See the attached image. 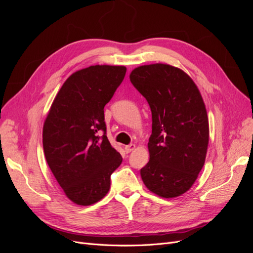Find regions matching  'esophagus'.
Returning a JSON list of instances; mask_svg holds the SVG:
<instances>
[{"label":"esophagus","mask_w":253,"mask_h":253,"mask_svg":"<svg viewBox=\"0 0 253 253\" xmlns=\"http://www.w3.org/2000/svg\"><path fill=\"white\" fill-rule=\"evenodd\" d=\"M135 148H136V145L135 144H128V145H126V151L127 152V153H129V152H132V151H134L135 150Z\"/></svg>","instance_id":"34e87169"}]
</instances>
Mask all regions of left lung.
<instances>
[{
  "label": "left lung",
  "instance_id": "1",
  "mask_svg": "<svg viewBox=\"0 0 253 253\" xmlns=\"http://www.w3.org/2000/svg\"><path fill=\"white\" fill-rule=\"evenodd\" d=\"M129 80L152 112L142 181L160 197L180 196L197 179L208 150L209 120L201 91L188 74L169 64L138 66Z\"/></svg>",
  "mask_w": 253,
  "mask_h": 253
}]
</instances>
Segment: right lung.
Returning <instances> with one entry per match:
<instances>
[{"mask_svg": "<svg viewBox=\"0 0 253 253\" xmlns=\"http://www.w3.org/2000/svg\"><path fill=\"white\" fill-rule=\"evenodd\" d=\"M126 72L120 65H91L75 72L61 86L44 121L45 158L76 205L102 200L110 190L112 173L122 163L105 135L103 109ZM100 130L105 132L101 137Z\"/></svg>", "mask_w": 253, "mask_h": 253, "instance_id": "obj_1", "label": "right lung"}]
</instances>
